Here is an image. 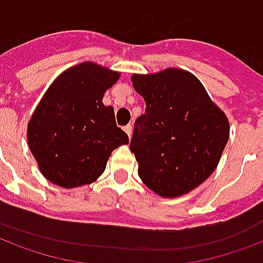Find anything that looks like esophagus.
I'll use <instances>...</instances> for the list:
<instances>
[{
	"instance_id": "1",
	"label": "esophagus",
	"mask_w": 263,
	"mask_h": 263,
	"mask_svg": "<svg viewBox=\"0 0 263 263\" xmlns=\"http://www.w3.org/2000/svg\"><path fill=\"white\" fill-rule=\"evenodd\" d=\"M124 131H125V134L128 135V138L131 137V132H132V126L131 125H126L124 126Z\"/></svg>"
}]
</instances>
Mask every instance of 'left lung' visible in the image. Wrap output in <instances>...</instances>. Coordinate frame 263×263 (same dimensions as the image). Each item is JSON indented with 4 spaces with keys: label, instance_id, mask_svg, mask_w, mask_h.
Instances as JSON below:
<instances>
[{
    "label": "left lung",
    "instance_id": "1",
    "mask_svg": "<svg viewBox=\"0 0 263 263\" xmlns=\"http://www.w3.org/2000/svg\"><path fill=\"white\" fill-rule=\"evenodd\" d=\"M131 81L146 103L129 145L139 178L161 198L194 191L220 161L230 135L227 116L185 69L134 73Z\"/></svg>",
    "mask_w": 263,
    "mask_h": 263
}]
</instances>
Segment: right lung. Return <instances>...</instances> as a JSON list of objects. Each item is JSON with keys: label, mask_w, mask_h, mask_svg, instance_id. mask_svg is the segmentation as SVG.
<instances>
[{"label": "right lung", "mask_w": 263, "mask_h": 263, "mask_svg": "<svg viewBox=\"0 0 263 263\" xmlns=\"http://www.w3.org/2000/svg\"><path fill=\"white\" fill-rule=\"evenodd\" d=\"M120 72L86 61L60 73L28 122V145L39 170L52 184L77 188L106 170L111 152L128 145L114 108L103 104Z\"/></svg>", "instance_id": "obj_1"}]
</instances>
